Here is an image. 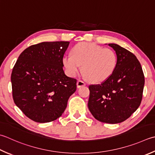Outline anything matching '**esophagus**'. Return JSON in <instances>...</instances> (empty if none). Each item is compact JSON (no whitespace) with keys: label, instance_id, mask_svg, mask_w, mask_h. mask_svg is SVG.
<instances>
[{"label":"esophagus","instance_id":"obj_1","mask_svg":"<svg viewBox=\"0 0 155 155\" xmlns=\"http://www.w3.org/2000/svg\"><path fill=\"white\" fill-rule=\"evenodd\" d=\"M77 87H78V88H80V87H83V86H85V85H86V83H84V82L83 81L78 80V81H77Z\"/></svg>","mask_w":155,"mask_h":155}]
</instances>
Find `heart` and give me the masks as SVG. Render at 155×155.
Returning a JSON list of instances; mask_svg holds the SVG:
<instances>
[{"label":"heart","instance_id":"1","mask_svg":"<svg viewBox=\"0 0 155 155\" xmlns=\"http://www.w3.org/2000/svg\"><path fill=\"white\" fill-rule=\"evenodd\" d=\"M62 63L66 73L74 77L81 70L84 75L93 83H100L111 77L117 64L116 51L110 48L89 42L75 45L71 54L63 56Z\"/></svg>","mask_w":155,"mask_h":155}]
</instances>
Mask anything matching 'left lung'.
Segmentation results:
<instances>
[{"label": "left lung", "instance_id": "left-lung-1", "mask_svg": "<svg viewBox=\"0 0 155 155\" xmlns=\"http://www.w3.org/2000/svg\"><path fill=\"white\" fill-rule=\"evenodd\" d=\"M108 45L116 51L117 66L107 79L89 86L88 107L96 120L117 124L128 119L140 106L144 76L134 54L117 44Z\"/></svg>", "mask_w": 155, "mask_h": 155}]
</instances>
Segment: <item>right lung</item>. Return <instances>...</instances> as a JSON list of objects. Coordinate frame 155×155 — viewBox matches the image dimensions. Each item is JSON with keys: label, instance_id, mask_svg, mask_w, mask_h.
I'll list each match as a JSON object with an SVG mask.
<instances>
[{"label": "right lung", "instance_id": "obj_1", "mask_svg": "<svg viewBox=\"0 0 155 155\" xmlns=\"http://www.w3.org/2000/svg\"><path fill=\"white\" fill-rule=\"evenodd\" d=\"M69 41H47L32 45L18 58L11 73L14 102L29 119L50 122L62 116L77 79L63 70L62 58Z\"/></svg>", "mask_w": 155, "mask_h": 155}]
</instances>
